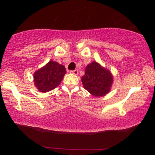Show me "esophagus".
Wrapping results in <instances>:
<instances>
[{
  "instance_id": "esophagus-1",
  "label": "esophagus",
  "mask_w": 155,
  "mask_h": 155,
  "mask_svg": "<svg viewBox=\"0 0 155 155\" xmlns=\"http://www.w3.org/2000/svg\"><path fill=\"white\" fill-rule=\"evenodd\" d=\"M71 74H73L74 75H77L78 74V70H74V71H71Z\"/></svg>"
}]
</instances>
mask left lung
Instances as JSON below:
<instances>
[{
	"label": "left lung",
	"mask_w": 155,
	"mask_h": 155,
	"mask_svg": "<svg viewBox=\"0 0 155 155\" xmlns=\"http://www.w3.org/2000/svg\"><path fill=\"white\" fill-rule=\"evenodd\" d=\"M113 76L108 69L96 61L88 64L84 75L81 78L84 89L96 97H103L109 93L113 83Z\"/></svg>",
	"instance_id": "1"
}]
</instances>
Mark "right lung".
<instances>
[{
    "label": "right lung",
    "mask_w": 155,
    "mask_h": 155,
    "mask_svg": "<svg viewBox=\"0 0 155 155\" xmlns=\"http://www.w3.org/2000/svg\"><path fill=\"white\" fill-rule=\"evenodd\" d=\"M66 73L67 71L64 65L50 61L44 67L35 72L34 84L38 91L47 93L61 84Z\"/></svg>",
    "instance_id": "add662e5"
}]
</instances>
